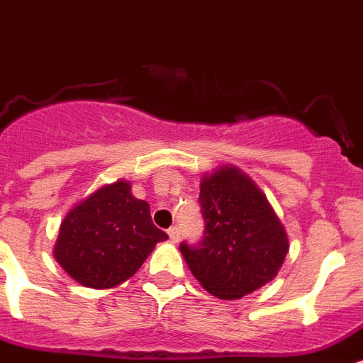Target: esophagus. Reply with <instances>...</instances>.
Wrapping results in <instances>:
<instances>
[{
	"label": "esophagus",
	"mask_w": 363,
	"mask_h": 363,
	"mask_svg": "<svg viewBox=\"0 0 363 363\" xmlns=\"http://www.w3.org/2000/svg\"><path fill=\"white\" fill-rule=\"evenodd\" d=\"M167 234H169V240H172V242H179V238H181V228L177 227V225H173V227L167 228Z\"/></svg>",
	"instance_id": "obj_1"
}]
</instances>
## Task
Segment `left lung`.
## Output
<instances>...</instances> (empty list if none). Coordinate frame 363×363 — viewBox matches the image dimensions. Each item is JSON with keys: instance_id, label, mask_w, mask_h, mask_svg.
<instances>
[{"instance_id": "1", "label": "left lung", "mask_w": 363, "mask_h": 363, "mask_svg": "<svg viewBox=\"0 0 363 363\" xmlns=\"http://www.w3.org/2000/svg\"><path fill=\"white\" fill-rule=\"evenodd\" d=\"M205 236L181 243L191 275L219 299H240L271 282L288 255V234L267 197L236 166L201 181Z\"/></svg>"}]
</instances>
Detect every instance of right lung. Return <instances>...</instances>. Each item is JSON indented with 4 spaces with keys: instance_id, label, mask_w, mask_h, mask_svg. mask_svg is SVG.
<instances>
[{
    "instance_id": "1",
    "label": "right lung",
    "mask_w": 363,
    "mask_h": 363,
    "mask_svg": "<svg viewBox=\"0 0 363 363\" xmlns=\"http://www.w3.org/2000/svg\"><path fill=\"white\" fill-rule=\"evenodd\" d=\"M167 234L153 225L149 205L130 194V182L105 184L69 210L53 247L73 280L105 290L135 275Z\"/></svg>"
}]
</instances>
